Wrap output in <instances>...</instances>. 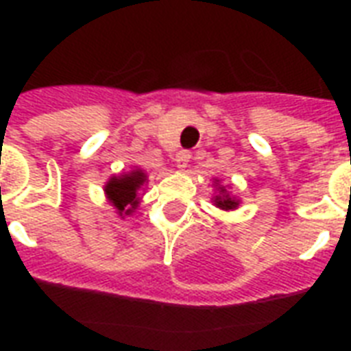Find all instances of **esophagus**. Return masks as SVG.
Here are the masks:
<instances>
[{
  "label": "esophagus",
  "instance_id": "esophagus-1",
  "mask_svg": "<svg viewBox=\"0 0 351 351\" xmlns=\"http://www.w3.org/2000/svg\"><path fill=\"white\" fill-rule=\"evenodd\" d=\"M189 160H191V153L189 151H180V153L176 154V167L180 171H184L189 164Z\"/></svg>",
  "mask_w": 351,
  "mask_h": 351
}]
</instances>
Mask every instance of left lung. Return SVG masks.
Listing matches in <instances>:
<instances>
[{"label":"left lung","mask_w":351,"mask_h":351,"mask_svg":"<svg viewBox=\"0 0 351 351\" xmlns=\"http://www.w3.org/2000/svg\"><path fill=\"white\" fill-rule=\"evenodd\" d=\"M213 187H215V195L211 198V202L217 206L222 211H233L240 206V198L234 197L233 193L230 191V187L224 186L219 178H215L213 180Z\"/></svg>","instance_id":"obj_1"}]
</instances>
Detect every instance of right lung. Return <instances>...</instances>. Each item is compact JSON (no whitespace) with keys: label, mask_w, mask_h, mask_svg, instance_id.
I'll use <instances>...</instances> for the list:
<instances>
[{"label":"right lung","mask_w":351,"mask_h":351,"mask_svg":"<svg viewBox=\"0 0 351 351\" xmlns=\"http://www.w3.org/2000/svg\"><path fill=\"white\" fill-rule=\"evenodd\" d=\"M147 173L140 167H132L131 171H123L120 175H112L104 186L106 198L109 206L117 211L120 219L131 217L142 202V195L147 186Z\"/></svg>","instance_id":"obj_1"}]
</instances>
